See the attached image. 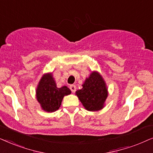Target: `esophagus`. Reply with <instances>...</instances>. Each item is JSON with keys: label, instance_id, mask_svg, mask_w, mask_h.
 Returning <instances> with one entry per match:
<instances>
[{"label": "esophagus", "instance_id": "34e87169", "mask_svg": "<svg viewBox=\"0 0 153 153\" xmlns=\"http://www.w3.org/2000/svg\"><path fill=\"white\" fill-rule=\"evenodd\" d=\"M70 89L73 93H74L75 91H76V87H75V85H70Z\"/></svg>", "mask_w": 153, "mask_h": 153}]
</instances>
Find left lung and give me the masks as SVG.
<instances>
[{
	"label": "left lung",
	"instance_id": "8db88e82",
	"mask_svg": "<svg viewBox=\"0 0 153 153\" xmlns=\"http://www.w3.org/2000/svg\"><path fill=\"white\" fill-rule=\"evenodd\" d=\"M76 95L87 111L101 110L108 97L105 83L102 77L97 72L91 73L82 85V89L76 91Z\"/></svg>",
	"mask_w": 153,
	"mask_h": 153
}]
</instances>
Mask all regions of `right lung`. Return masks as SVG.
<instances>
[{
	"label": "right lung",
	"instance_id": "add662e5",
	"mask_svg": "<svg viewBox=\"0 0 153 153\" xmlns=\"http://www.w3.org/2000/svg\"><path fill=\"white\" fill-rule=\"evenodd\" d=\"M71 93L66 86L56 87L52 74L44 75L36 90V97L42 108L47 112H54L59 108L64 96Z\"/></svg>",
	"mask_w": 153,
	"mask_h": 153
}]
</instances>
